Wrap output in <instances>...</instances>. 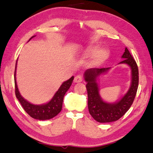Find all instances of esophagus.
Returning <instances> with one entry per match:
<instances>
[{"instance_id":"34e87169","label":"esophagus","mask_w":153,"mask_h":153,"mask_svg":"<svg viewBox=\"0 0 153 153\" xmlns=\"http://www.w3.org/2000/svg\"><path fill=\"white\" fill-rule=\"evenodd\" d=\"M82 76H80V75H77L76 77H75L74 78V82L76 83H79V82H81L82 81Z\"/></svg>"}]
</instances>
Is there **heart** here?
I'll return each instance as SVG.
<instances>
[{"mask_svg":"<svg viewBox=\"0 0 153 153\" xmlns=\"http://www.w3.org/2000/svg\"><path fill=\"white\" fill-rule=\"evenodd\" d=\"M97 48H90V50L88 52V55H90L95 53L97 51ZM107 51L106 50H101L97 54V55L95 56L94 58V63L96 64H100L102 62L105 60V59L107 58Z\"/></svg>","mask_w":153,"mask_h":153,"instance_id":"obj_1","label":"heart"}]
</instances>
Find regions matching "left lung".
<instances>
[{
    "label": "left lung",
    "instance_id": "1",
    "mask_svg": "<svg viewBox=\"0 0 153 153\" xmlns=\"http://www.w3.org/2000/svg\"><path fill=\"white\" fill-rule=\"evenodd\" d=\"M121 58L123 59L120 63L127 64L131 69V86L126 94L114 103L103 101L99 94V88L97 82V77L103 73L109 70L107 68H91L84 73V79L86 82L88 92V107L89 113L96 121L100 123H108L120 119L129 110L135 98L138 87V68L136 61L126 48Z\"/></svg>",
    "mask_w": 153,
    "mask_h": 153
}]
</instances>
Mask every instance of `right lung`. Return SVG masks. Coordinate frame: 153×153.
<instances>
[{
	"mask_svg": "<svg viewBox=\"0 0 153 153\" xmlns=\"http://www.w3.org/2000/svg\"><path fill=\"white\" fill-rule=\"evenodd\" d=\"M32 36L29 40L32 39V38L34 37ZM16 66H17V61L16 65H15V92L16 97L19 100L21 105L24 108L25 112H26L30 117H32L36 120H50V119L53 118L57 115L58 114L61 112L62 109V105H63V101L64 96L66 92L69 89L71 85L73 82L74 77L72 76L70 79H69L67 81L64 82L62 84L61 86L59 88L58 91L56 92L53 98L46 104L37 105H33L32 103L27 101L26 100L24 99L20 94L18 90L17 82H16V77H15V73H16Z\"/></svg>",
	"mask_w": 153,
	"mask_h": 153,
	"instance_id": "obj_1",
	"label": "right lung"
}]
</instances>
